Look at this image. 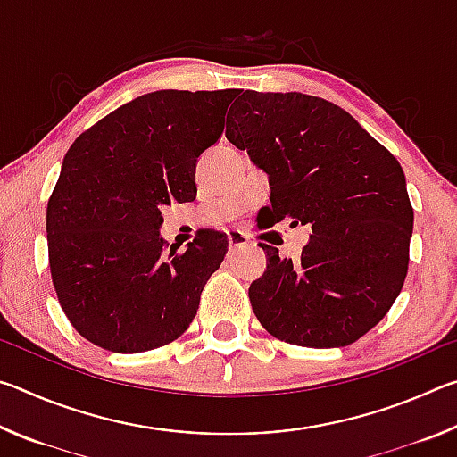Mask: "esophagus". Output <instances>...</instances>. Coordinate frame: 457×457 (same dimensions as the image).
Here are the masks:
<instances>
[{"label":"esophagus","instance_id":"1","mask_svg":"<svg viewBox=\"0 0 457 457\" xmlns=\"http://www.w3.org/2000/svg\"><path fill=\"white\" fill-rule=\"evenodd\" d=\"M228 244H229V250H237V247H244L250 242H247V237L239 229H229L228 231Z\"/></svg>","mask_w":457,"mask_h":457}]
</instances>
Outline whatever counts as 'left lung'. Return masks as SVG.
<instances>
[{"label": "left lung", "mask_w": 457, "mask_h": 457, "mask_svg": "<svg viewBox=\"0 0 457 457\" xmlns=\"http://www.w3.org/2000/svg\"><path fill=\"white\" fill-rule=\"evenodd\" d=\"M226 137L268 175V212L311 223L298 260L268 253L250 286L262 327L311 349L359 340L403 288L413 234L405 173L343 108L303 92L242 90Z\"/></svg>", "instance_id": "1"}]
</instances>
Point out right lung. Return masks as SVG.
I'll return each instance as SVG.
<instances>
[{
    "label": "right lung",
    "mask_w": 457,
    "mask_h": 457,
    "mask_svg": "<svg viewBox=\"0 0 457 457\" xmlns=\"http://www.w3.org/2000/svg\"><path fill=\"white\" fill-rule=\"evenodd\" d=\"M236 90H157L106 114L68 149L48 201L52 282L80 335L112 353L179 338L226 256L207 229L165 252L161 210L195 197V167L218 143Z\"/></svg>",
    "instance_id": "1"
}]
</instances>
